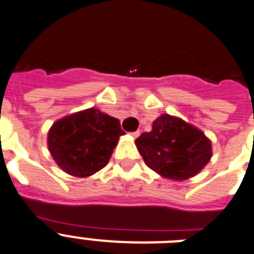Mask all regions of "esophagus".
Masks as SVG:
<instances>
[{
    "label": "esophagus",
    "instance_id": "34e87169",
    "mask_svg": "<svg viewBox=\"0 0 254 254\" xmlns=\"http://www.w3.org/2000/svg\"><path fill=\"white\" fill-rule=\"evenodd\" d=\"M132 136H133V137H138V136H140V131H134V132H132Z\"/></svg>",
    "mask_w": 254,
    "mask_h": 254
}]
</instances>
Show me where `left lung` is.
I'll list each match as a JSON object with an SVG mask.
<instances>
[{"instance_id":"obj_1","label":"left lung","mask_w":254,"mask_h":254,"mask_svg":"<svg viewBox=\"0 0 254 254\" xmlns=\"http://www.w3.org/2000/svg\"><path fill=\"white\" fill-rule=\"evenodd\" d=\"M136 146L150 169L173 181L198 174L212 155L211 141L201 129L169 114L156 118Z\"/></svg>"}]
</instances>
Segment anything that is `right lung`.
Here are the masks:
<instances>
[{
	"label": "right lung",
	"mask_w": 254,
	"mask_h": 254,
	"mask_svg": "<svg viewBox=\"0 0 254 254\" xmlns=\"http://www.w3.org/2000/svg\"><path fill=\"white\" fill-rule=\"evenodd\" d=\"M122 134L120 121L90 108L53 123L48 149L61 169L84 178L107 165Z\"/></svg>",
	"instance_id": "1"
}]
</instances>
